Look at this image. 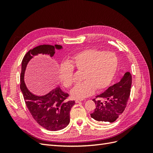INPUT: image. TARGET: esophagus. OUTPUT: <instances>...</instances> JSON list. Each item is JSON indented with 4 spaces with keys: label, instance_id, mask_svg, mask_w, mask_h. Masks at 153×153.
Wrapping results in <instances>:
<instances>
[{
    "label": "esophagus",
    "instance_id": "34e87169",
    "mask_svg": "<svg viewBox=\"0 0 153 153\" xmlns=\"http://www.w3.org/2000/svg\"><path fill=\"white\" fill-rule=\"evenodd\" d=\"M83 101V100H78V99H77V100H75V102H76V103H78L81 102V101Z\"/></svg>",
    "mask_w": 153,
    "mask_h": 153
}]
</instances>
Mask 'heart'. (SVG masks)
Wrapping results in <instances>:
<instances>
[{
  "mask_svg": "<svg viewBox=\"0 0 153 153\" xmlns=\"http://www.w3.org/2000/svg\"><path fill=\"white\" fill-rule=\"evenodd\" d=\"M118 59L112 52H101L87 49L78 52L68 60V63L60 66L58 76L62 84L69 88L73 84V69L82 71L81 78L84 80L71 91L74 98H84L91 96L95 90L107 87L116 72Z\"/></svg>",
  "mask_w": 153,
  "mask_h": 153,
  "instance_id": "b5f03b06",
  "label": "heart"
}]
</instances>
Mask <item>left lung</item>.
Wrapping results in <instances>:
<instances>
[{"mask_svg": "<svg viewBox=\"0 0 153 153\" xmlns=\"http://www.w3.org/2000/svg\"><path fill=\"white\" fill-rule=\"evenodd\" d=\"M132 77L129 72L125 73L120 81L109 87L104 92L92 100L96 108L91 116L100 123H113L123 112L128 103Z\"/></svg>", "mask_w": 153, "mask_h": 153, "instance_id": "obj_1", "label": "left lung"}]
</instances>
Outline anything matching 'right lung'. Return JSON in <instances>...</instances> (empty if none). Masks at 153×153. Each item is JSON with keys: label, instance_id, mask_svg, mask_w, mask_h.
<instances>
[{"label": "right lung", "instance_id": "1", "mask_svg": "<svg viewBox=\"0 0 153 153\" xmlns=\"http://www.w3.org/2000/svg\"><path fill=\"white\" fill-rule=\"evenodd\" d=\"M61 45H39L30 50L22 60L20 75V89L25 104L32 117L40 126L50 131H58L66 128L70 121L69 113L75 101H66L69 94L57 87L48 94L36 96L27 89L24 82L27 65L34 55L40 53L53 57L55 49H62Z\"/></svg>", "mask_w": 153, "mask_h": 153}]
</instances>
